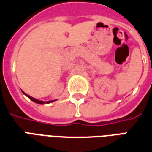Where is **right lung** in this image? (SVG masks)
Wrapping results in <instances>:
<instances>
[{
  "instance_id": "add662e5",
  "label": "right lung",
  "mask_w": 152,
  "mask_h": 152,
  "mask_svg": "<svg viewBox=\"0 0 152 152\" xmlns=\"http://www.w3.org/2000/svg\"><path fill=\"white\" fill-rule=\"evenodd\" d=\"M23 93L25 95V96H26L28 98H29L30 99H31L32 101H34L35 103H37V104H49V103H52V102L55 101V100H49V101H47V102H44V101H42V100H39V99H35V98H33V97H31V96H28L27 94H26V93L24 92V91H23Z\"/></svg>"
}]
</instances>
